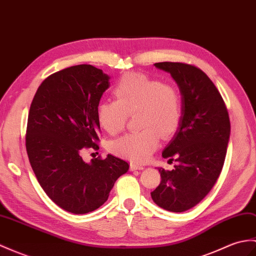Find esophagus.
<instances>
[{
	"label": "esophagus",
	"mask_w": 256,
	"mask_h": 256,
	"mask_svg": "<svg viewBox=\"0 0 256 256\" xmlns=\"http://www.w3.org/2000/svg\"><path fill=\"white\" fill-rule=\"evenodd\" d=\"M130 171H134V170H142L144 169V167H142V166H140V164H130Z\"/></svg>",
	"instance_id": "esophagus-1"
}]
</instances>
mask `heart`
I'll use <instances>...</instances> for the list:
<instances>
[{
	"label": "heart",
	"mask_w": 256,
	"mask_h": 256,
	"mask_svg": "<svg viewBox=\"0 0 256 256\" xmlns=\"http://www.w3.org/2000/svg\"><path fill=\"white\" fill-rule=\"evenodd\" d=\"M112 92L116 100L102 101L97 106L100 126L116 135L126 128L128 116L136 114V124L142 130L112 140L110 150L132 162H146L157 150L159 135L168 138L179 128L180 92L174 85L133 72L122 75Z\"/></svg>",
	"instance_id": "b5f03b06"
}]
</instances>
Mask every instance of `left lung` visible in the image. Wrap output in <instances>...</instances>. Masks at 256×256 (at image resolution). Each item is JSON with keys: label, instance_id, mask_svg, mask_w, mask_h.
Instances as JSON below:
<instances>
[{"label": "left lung", "instance_id": "left-lung-1", "mask_svg": "<svg viewBox=\"0 0 256 256\" xmlns=\"http://www.w3.org/2000/svg\"><path fill=\"white\" fill-rule=\"evenodd\" d=\"M156 68L171 74L182 94L179 128L162 152L176 164L159 168L162 181L150 193L162 208L182 212L198 205L215 186L222 170L230 136L227 106L210 78L195 65L160 62Z\"/></svg>", "mask_w": 256, "mask_h": 256}]
</instances>
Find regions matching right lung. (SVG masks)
I'll use <instances>...</instances> for the list:
<instances>
[{
    "mask_svg": "<svg viewBox=\"0 0 256 256\" xmlns=\"http://www.w3.org/2000/svg\"><path fill=\"white\" fill-rule=\"evenodd\" d=\"M110 77L89 64L48 76L32 99L26 150L36 178L64 210L87 214L104 204L128 164L114 155L82 160L85 148L99 150L97 106Z\"/></svg>",
    "mask_w": 256,
    "mask_h": 256,
    "instance_id": "right-lung-1",
    "label": "right lung"
}]
</instances>
